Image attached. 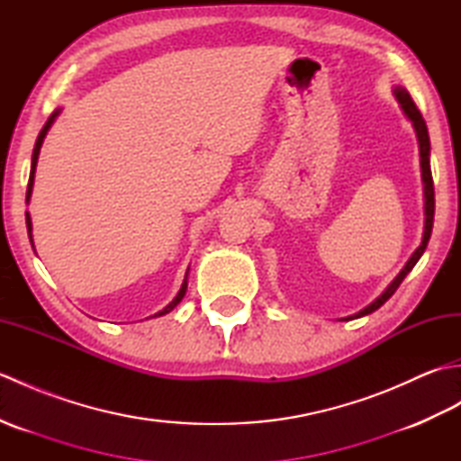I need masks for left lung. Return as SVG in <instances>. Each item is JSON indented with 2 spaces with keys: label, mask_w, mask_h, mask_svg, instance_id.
<instances>
[{
  "label": "left lung",
  "mask_w": 461,
  "mask_h": 461,
  "mask_svg": "<svg viewBox=\"0 0 461 461\" xmlns=\"http://www.w3.org/2000/svg\"><path fill=\"white\" fill-rule=\"evenodd\" d=\"M393 95L396 96V101L400 104V109L406 114V119L412 122L414 131H416V139H418V146H420V168H422V182H424V236H422V243L416 248V251L410 256V259L406 261V266L402 267V271L398 273V276L390 281V285L382 291V295L376 297L375 301L366 305L362 311L355 312V315L345 317L340 321H350V319H358V317H365L370 315V312H375L376 309H380L384 303L394 295V291L400 287V283L404 281V277L408 276L410 271L414 269V266L418 263V259L422 258V253L428 248V241L429 236H432V225H434V208H436V200H434V180H432V170H429V136H428V126L426 121L422 119V114H420L418 106L414 104L412 96L404 89V86H394Z\"/></svg>",
  "instance_id": "1"
}]
</instances>
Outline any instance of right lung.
I'll return each instance as SVG.
<instances>
[{
	"instance_id": "add662e5",
	"label": "right lung",
	"mask_w": 461,
	"mask_h": 461,
	"mask_svg": "<svg viewBox=\"0 0 461 461\" xmlns=\"http://www.w3.org/2000/svg\"><path fill=\"white\" fill-rule=\"evenodd\" d=\"M59 113H61V109H57L51 116H49L47 119V122H45V126L41 129V132H39V136H37V142H35V149H33V156H32V172H29V184H27V195H25V200H27V203H29V200H32V194H33V182H35V168H37V160H39V152H41V144H43V140H45V136H47V132H49V129H51V124L55 122V119L59 116ZM25 223H27V233H29V241H32V246H33V236H32V231H33V225H32V215H29V212H25ZM190 269V267H188ZM185 289H188V271H185V277H184V281H182V287H180V291H178V295H176L168 305H166L162 311H158L156 312V315H152V317H162V315H166V312H170L176 305H178V303L184 299V295H185Z\"/></svg>"
}]
</instances>
